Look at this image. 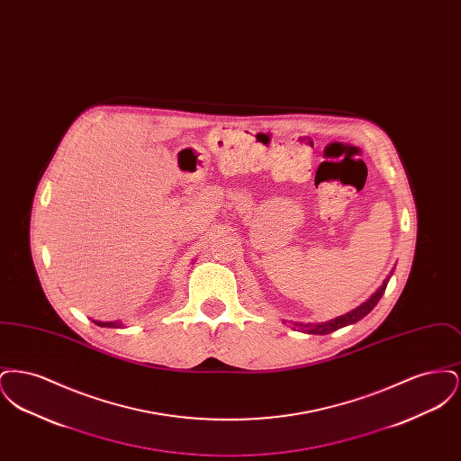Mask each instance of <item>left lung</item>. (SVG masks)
Listing matches in <instances>:
<instances>
[{"instance_id": "left-lung-1", "label": "left lung", "mask_w": 461, "mask_h": 461, "mask_svg": "<svg viewBox=\"0 0 461 461\" xmlns=\"http://www.w3.org/2000/svg\"><path fill=\"white\" fill-rule=\"evenodd\" d=\"M393 271H394V269H393ZM391 276H393V273H391ZM391 276H387V278L384 280V284L380 285V288H376V292L370 295V299H366L363 304H359V306L356 307V309H352L349 312H346V314H342V316H337V318L329 320V321H321V323H297V321H295V323H294V329H297L299 331H304V333L327 335L330 331H335V330L348 327V325H352V323L363 320V318L372 311L373 307L378 304V301L382 299V295H384V292H385V288H387V284H389ZM284 323H285V321H284Z\"/></svg>"}]
</instances>
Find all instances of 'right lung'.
<instances>
[{"mask_svg":"<svg viewBox=\"0 0 461 461\" xmlns=\"http://www.w3.org/2000/svg\"><path fill=\"white\" fill-rule=\"evenodd\" d=\"M93 323H96L98 327H105V329H122L121 321H98V320H93Z\"/></svg>","mask_w":461,"mask_h":461,"instance_id":"obj_1","label":"right lung"}]
</instances>
